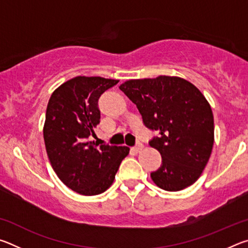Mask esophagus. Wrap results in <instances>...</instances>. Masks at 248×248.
I'll return each mask as SVG.
<instances>
[{"label":"esophagus","mask_w":248,"mask_h":248,"mask_svg":"<svg viewBox=\"0 0 248 248\" xmlns=\"http://www.w3.org/2000/svg\"><path fill=\"white\" fill-rule=\"evenodd\" d=\"M142 148H143V144L138 143L136 146H133V148H132V152L133 153H139L140 151L142 150Z\"/></svg>","instance_id":"34e87169"}]
</instances>
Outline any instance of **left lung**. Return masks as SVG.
I'll return each mask as SVG.
<instances>
[{
  "label": "left lung",
  "mask_w": 248,
  "mask_h": 248,
  "mask_svg": "<svg viewBox=\"0 0 248 248\" xmlns=\"http://www.w3.org/2000/svg\"><path fill=\"white\" fill-rule=\"evenodd\" d=\"M120 91L137 105L144 125L156 131L150 145L162 155L151 178L162 189L178 191L200 177L215 141L213 114L190 82L177 77L130 79Z\"/></svg>",
  "instance_id": "1"
}]
</instances>
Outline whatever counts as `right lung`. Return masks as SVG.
<instances>
[{
    "label": "right lung",
    "instance_id": "right-lung-1",
    "mask_svg": "<svg viewBox=\"0 0 248 248\" xmlns=\"http://www.w3.org/2000/svg\"><path fill=\"white\" fill-rule=\"evenodd\" d=\"M118 79L77 77L49 99L44 127L46 150L53 170L65 186L85 196L106 191L129 148L90 141L99 124L97 102Z\"/></svg>",
    "mask_w": 248,
    "mask_h": 248
}]
</instances>
